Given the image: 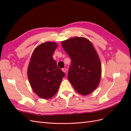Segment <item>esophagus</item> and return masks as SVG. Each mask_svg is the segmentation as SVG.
Instances as JSON below:
<instances>
[{"label":"esophagus","instance_id":"1","mask_svg":"<svg viewBox=\"0 0 131 131\" xmlns=\"http://www.w3.org/2000/svg\"><path fill=\"white\" fill-rule=\"evenodd\" d=\"M62 70L63 71V72H64V73H66V71H67V69H66V68H63L62 69Z\"/></svg>","mask_w":131,"mask_h":131}]
</instances>
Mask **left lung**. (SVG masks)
I'll use <instances>...</instances> for the list:
<instances>
[{
  "label": "left lung",
  "instance_id": "1",
  "mask_svg": "<svg viewBox=\"0 0 131 131\" xmlns=\"http://www.w3.org/2000/svg\"><path fill=\"white\" fill-rule=\"evenodd\" d=\"M61 44L71 59L68 79L77 92L88 95L98 87L101 76V61L95 48L83 37L68 39Z\"/></svg>",
  "mask_w": 131,
  "mask_h": 131
}]
</instances>
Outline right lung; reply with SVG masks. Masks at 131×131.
<instances>
[{
    "label": "right lung",
    "mask_w": 131,
    "mask_h": 131,
    "mask_svg": "<svg viewBox=\"0 0 131 131\" xmlns=\"http://www.w3.org/2000/svg\"><path fill=\"white\" fill-rule=\"evenodd\" d=\"M57 44L43 43L32 52L27 69V77L33 91L43 99H49L57 93L65 74L58 68L53 54Z\"/></svg>",
    "instance_id": "right-lung-1"
}]
</instances>
